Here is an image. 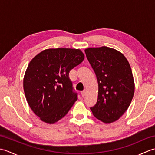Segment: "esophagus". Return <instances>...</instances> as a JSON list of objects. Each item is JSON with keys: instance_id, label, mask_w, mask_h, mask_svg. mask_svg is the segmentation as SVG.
Returning <instances> with one entry per match:
<instances>
[{"instance_id": "obj_1", "label": "esophagus", "mask_w": 155, "mask_h": 155, "mask_svg": "<svg viewBox=\"0 0 155 155\" xmlns=\"http://www.w3.org/2000/svg\"><path fill=\"white\" fill-rule=\"evenodd\" d=\"M86 93H87V92H86V91H85V90H84V91H82L81 93V96H82V97H84L85 95H86Z\"/></svg>"}]
</instances>
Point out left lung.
Listing matches in <instances>:
<instances>
[{
    "mask_svg": "<svg viewBox=\"0 0 155 155\" xmlns=\"http://www.w3.org/2000/svg\"><path fill=\"white\" fill-rule=\"evenodd\" d=\"M84 51L98 84L97 102L91 110L99 120L113 123L127 111L134 96L129 62L120 52L107 47L88 48Z\"/></svg>",
    "mask_w": 155,
    "mask_h": 155,
    "instance_id": "1",
    "label": "left lung"
}]
</instances>
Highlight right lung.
I'll return each instance as SVG.
<instances>
[{"instance_id":"obj_1","label":"right lung","mask_w":155,"mask_h":155,"mask_svg":"<svg viewBox=\"0 0 155 155\" xmlns=\"http://www.w3.org/2000/svg\"><path fill=\"white\" fill-rule=\"evenodd\" d=\"M84 58L80 49L48 48L36 55L28 64L23 88L29 107L42 121L57 123L77 100L68 74Z\"/></svg>"}]
</instances>
